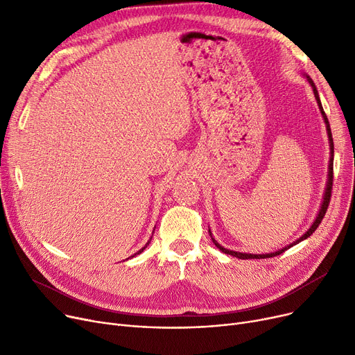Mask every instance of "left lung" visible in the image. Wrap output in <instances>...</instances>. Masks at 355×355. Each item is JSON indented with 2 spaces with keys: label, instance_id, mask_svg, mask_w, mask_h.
Listing matches in <instances>:
<instances>
[{
  "label": "left lung",
  "instance_id": "left-lung-1",
  "mask_svg": "<svg viewBox=\"0 0 355 355\" xmlns=\"http://www.w3.org/2000/svg\"><path fill=\"white\" fill-rule=\"evenodd\" d=\"M306 79H308V82L311 83V86H312V89H313V95H315V99H316V102H318V106H320V109H321V114H322V118H324V121H325V125H327V132H328V138H329V146H331V158H329V173H328V184H327V190H325V196H324V201H322V206H321V210H320V213H318V217L315 218V221H313V225L309 227V230L302 236V237H300L297 239L295 243H292V245H289V246H286V248H284L282 250H277V252H275V253H268V254H249V253H240V252H233V250H229V249H225L223 246H220L217 241L213 239V236H211V233H210V236H211V240H213V243L216 245V248L217 249H220L223 253H226V254H232V256H234V257H239V259H266V257H273V256H277V254H281L282 252H285L286 249H289V248H292L293 245H296V243H300V241H302L304 239H306V237H309L315 230H316V227H318L320 225H321V221H322V218H324V216H325V213H327V209H328V206H329V200H331V191H332V181H334V141H332V134H331V128H329V122H328V118H327V115H325V112H324V109H322V105H321V101H320V96H318V90H316V87H315V85H313V82H312V79L309 78V76H306ZM210 232V230H209Z\"/></svg>",
  "mask_w": 355,
  "mask_h": 355
}]
</instances>
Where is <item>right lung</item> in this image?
I'll return each mask as SVG.
<instances>
[{
    "label": "right lung",
    "mask_w": 355,
    "mask_h": 355,
    "mask_svg": "<svg viewBox=\"0 0 355 355\" xmlns=\"http://www.w3.org/2000/svg\"><path fill=\"white\" fill-rule=\"evenodd\" d=\"M148 243H149V241H148ZM148 243H146V245H148ZM145 248H146V246H145ZM145 248H142V249H141V250H139V252H138V253H135V254H139V253H141V252H144V249H145Z\"/></svg>",
    "instance_id": "add662e5"
}]
</instances>
